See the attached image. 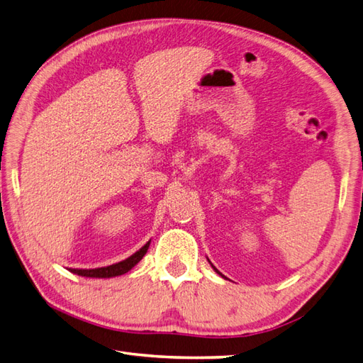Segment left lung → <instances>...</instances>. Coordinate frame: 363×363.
Listing matches in <instances>:
<instances>
[{"label":"left lung","mask_w":363,"mask_h":363,"mask_svg":"<svg viewBox=\"0 0 363 363\" xmlns=\"http://www.w3.org/2000/svg\"><path fill=\"white\" fill-rule=\"evenodd\" d=\"M211 267H213V265H211ZM213 270H215V272H216V273H218V274H220V273H219V272H218V268H215V267H213ZM220 276H222V274H220Z\"/></svg>","instance_id":"8db88e82"}]
</instances>
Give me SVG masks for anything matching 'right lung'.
<instances>
[{
  "mask_svg": "<svg viewBox=\"0 0 363 363\" xmlns=\"http://www.w3.org/2000/svg\"><path fill=\"white\" fill-rule=\"evenodd\" d=\"M148 245H150V240L143 247L139 248L136 253H133L130 257L124 259L118 264L108 265V267H101V268H90V270H79V268H69V272L75 273L78 276H84V277H99V279H107V277H115V276H121L127 272L132 270V268L141 261L144 257V255L147 253Z\"/></svg>",
  "mask_w": 363,
  "mask_h": 363,
  "instance_id": "1",
  "label": "right lung"
}]
</instances>
